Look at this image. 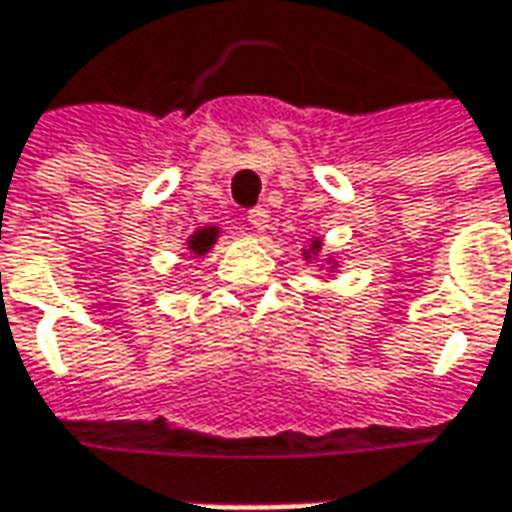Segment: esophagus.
Returning a JSON list of instances; mask_svg holds the SVG:
<instances>
[{
	"instance_id": "obj_1",
	"label": "esophagus",
	"mask_w": 512,
	"mask_h": 512,
	"mask_svg": "<svg viewBox=\"0 0 512 512\" xmlns=\"http://www.w3.org/2000/svg\"><path fill=\"white\" fill-rule=\"evenodd\" d=\"M247 225L253 227V233H265L267 225H270V213H267L265 207H253L247 213Z\"/></svg>"
}]
</instances>
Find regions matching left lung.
Returning <instances> with one entry per match:
<instances>
[{"mask_svg": "<svg viewBox=\"0 0 512 512\" xmlns=\"http://www.w3.org/2000/svg\"><path fill=\"white\" fill-rule=\"evenodd\" d=\"M302 259H305L310 267H316V270H325L327 276H336L339 267H342V259H339V256L325 253V239H322V236L307 239V245L302 247Z\"/></svg>", "mask_w": 512, "mask_h": 512, "instance_id": "8db88e82", "label": "left lung"}]
</instances>
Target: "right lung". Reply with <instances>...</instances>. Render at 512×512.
<instances>
[{
    "label": "right lung",
    "mask_w": 512,
    "mask_h": 512,
    "mask_svg": "<svg viewBox=\"0 0 512 512\" xmlns=\"http://www.w3.org/2000/svg\"><path fill=\"white\" fill-rule=\"evenodd\" d=\"M219 236H222V227L216 225H205L199 227V230H193L190 236H187V245L185 250L190 253V256H207L210 250H213V245L219 242Z\"/></svg>",
    "instance_id": "add662e5"
}]
</instances>
